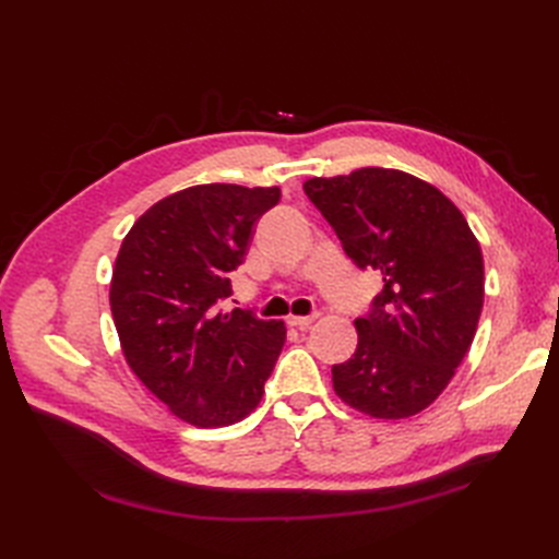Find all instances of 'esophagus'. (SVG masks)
<instances>
[{
  "label": "esophagus",
  "mask_w": 559,
  "mask_h": 559,
  "mask_svg": "<svg viewBox=\"0 0 559 559\" xmlns=\"http://www.w3.org/2000/svg\"><path fill=\"white\" fill-rule=\"evenodd\" d=\"M314 319H317V314H308V317H294V314H292L289 319H286V324L296 326V329H308Z\"/></svg>",
  "instance_id": "1"
}]
</instances>
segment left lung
Listing matches in <instances>:
<instances>
[{"instance_id":"left-lung-1","label":"left lung","mask_w":559,"mask_h":559,"mask_svg":"<svg viewBox=\"0 0 559 559\" xmlns=\"http://www.w3.org/2000/svg\"><path fill=\"white\" fill-rule=\"evenodd\" d=\"M354 265L382 275L359 345L335 364L333 389L370 417L425 411L462 364L485 296L483 253L464 214L436 186L401 170L361 167L302 183Z\"/></svg>"}]
</instances>
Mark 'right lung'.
I'll return each instance as SVG.
<instances>
[{
  "instance_id": "obj_1",
  "label": "right lung",
  "mask_w": 559,
  "mask_h": 559,
  "mask_svg": "<svg viewBox=\"0 0 559 559\" xmlns=\"http://www.w3.org/2000/svg\"><path fill=\"white\" fill-rule=\"evenodd\" d=\"M280 195L277 186H191L148 207L118 251L109 302L126 361L189 425L249 415L284 347V321L222 310L253 224Z\"/></svg>"
}]
</instances>
